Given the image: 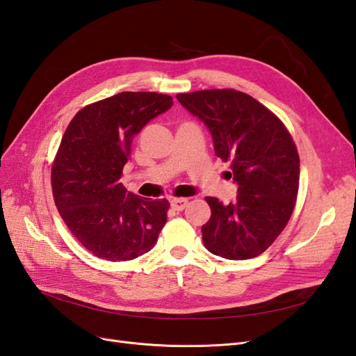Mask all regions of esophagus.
<instances>
[{
    "mask_svg": "<svg viewBox=\"0 0 356 356\" xmlns=\"http://www.w3.org/2000/svg\"><path fill=\"white\" fill-rule=\"evenodd\" d=\"M187 204H188V199H184V197H177V199L170 200V207L175 211H182L187 207Z\"/></svg>",
    "mask_w": 356,
    "mask_h": 356,
    "instance_id": "esophagus-1",
    "label": "esophagus"
}]
</instances>
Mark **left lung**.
Returning <instances> with one entry per match:
<instances>
[{
  "label": "left lung",
  "mask_w": 356,
  "mask_h": 356,
  "mask_svg": "<svg viewBox=\"0 0 356 356\" xmlns=\"http://www.w3.org/2000/svg\"><path fill=\"white\" fill-rule=\"evenodd\" d=\"M177 99L207 124L213 149L230 161L238 196L229 204L207 197L211 218L202 239L213 255L248 260L263 254L296 207L300 157L284 123L252 96L233 89L178 93Z\"/></svg>",
  "instance_id": "8db88e82"
}]
</instances>
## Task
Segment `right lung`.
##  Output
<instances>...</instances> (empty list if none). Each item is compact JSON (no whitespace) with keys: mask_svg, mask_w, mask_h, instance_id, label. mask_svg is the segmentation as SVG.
Listing matches in <instances>:
<instances>
[{"mask_svg":"<svg viewBox=\"0 0 356 356\" xmlns=\"http://www.w3.org/2000/svg\"><path fill=\"white\" fill-rule=\"evenodd\" d=\"M174 105L156 92H122L84 106L68 124L51 166L56 208L95 257L129 261L148 252L168 220L166 199H144L120 182L132 139Z\"/></svg>","mask_w":356,"mask_h":356,"instance_id":"add662e5","label":"right lung"}]
</instances>
